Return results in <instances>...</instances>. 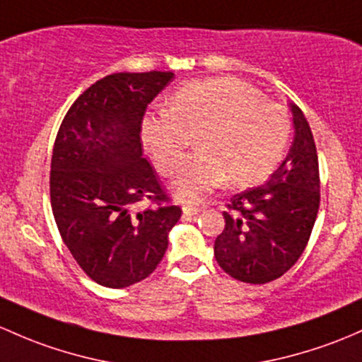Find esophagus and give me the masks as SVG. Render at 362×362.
I'll return each mask as SVG.
<instances>
[{
    "label": "esophagus",
    "instance_id": "obj_1",
    "mask_svg": "<svg viewBox=\"0 0 362 362\" xmlns=\"http://www.w3.org/2000/svg\"><path fill=\"white\" fill-rule=\"evenodd\" d=\"M182 211H184V215L194 216V215H197V213H199L201 210H199V208H196V206H191V204H184Z\"/></svg>",
    "mask_w": 362,
    "mask_h": 362
}]
</instances>
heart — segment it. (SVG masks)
Segmentation results:
<instances>
[{
    "label": "heart",
    "instance_id": "obj_1",
    "mask_svg": "<svg viewBox=\"0 0 362 362\" xmlns=\"http://www.w3.org/2000/svg\"><path fill=\"white\" fill-rule=\"evenodd\" d=\"M290 133L286 109L232 78L180 86L168 109L146 117L142 127L146 149L165 175L180 168L194 135H199L201 151L170 184L178 199L192 204L226 180L245 187L269 177L286 151Z\"/></svg>",
    "mask_w": 362,
    "mask_h": 362
}]
</instances>
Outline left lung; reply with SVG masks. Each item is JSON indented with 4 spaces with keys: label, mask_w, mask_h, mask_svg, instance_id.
Masks as SVG:
<instances>
[{
    "label": "left lung",
    "mask_w": 362,
    "mask_h": 362,
    "mask_svg": "<svg viewBox=\"0 0 362 362\" xmlns=\"http://www.w3.org/2000/svg\"><path fill=\"white\" fill-rule=\"evenodd\" d=\"M295 136L288 156L264 185L235 194L215 258L230 277L265 284L288 272L309 243L319 210V161L314 136L291 104Z\"/></svg>",
    "instance_id": "left-lung-1"
}]
</instances>
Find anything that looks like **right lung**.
I'll return each mask as SVG.
<instances>
[{"label": "right lung", "instance_id": "add662e5", "mask_svg": "<svg viewBox=\"0 0 362 362\" xmlns=\"http://www.w3.org/2000/svg\"><path fill=\"white\" fill-rule=\"evenodd\" d=\"M173 72H116L71 105L52 156L50 199L67 250L88 277L127 288L154 272L182 210L166 204L142 156L144 112ZM154 207L136 211L139 202Z\"/></svg>", "mask_w": 362, "mask_h": 362}]
</instances>
